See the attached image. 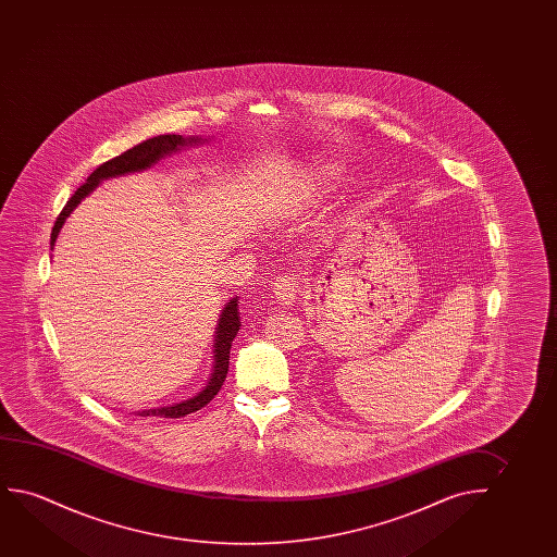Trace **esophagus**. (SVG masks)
<instances>
[{
  "label": "esophagus",
  "mask_w": 557,
  "mask_h": 557,
  "mask_svg": "<svg viewBox=\"0 0 557 557\" xmlns=\"http://www.w3.org/2000/svg\"><path fill=\"white\" fill-rule=\"evenodd\" d=\"M274 297L277 300V305L283 308H289L295 305L298 298V283L295 282V277H277L274 285Z\"/></svg>",
  "instance_id": "34e87169"
}]
</instances>
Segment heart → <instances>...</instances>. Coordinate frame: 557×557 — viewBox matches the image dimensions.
Segmentation results:
<instances>
[{"instance_id":"1","label":"heart","mask_w":557,"mask_h":557,"mask_svg":"<svg viewBox=\"0 0 557 557\" xmlns=\"http://www.w3.org/2000/svg\"><path fill=\"white\" fill-rule=\"evenodd\" d=\"M343 173L341 163L335 160H315L306 168L300 181V196L306 201L320 198L321 194L333 186L336 178Z\"/></svg>"}]
</instances>
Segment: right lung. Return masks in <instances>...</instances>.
<instances>
[{"label": "right lung", "mask_w": 557, "mask_h": 557, "mask_svg": "<svg viewBox=\"0 0 557 557\" xmlns=\"http://www.w3.org/2000/svg\"><path fill=\"white\" fill-rule=\"evenodd\" d=\"M207 138L201 137H183V135H160V137L148 138L145 143L131 148L122 156H117L114 160L102 163L87 176L84 186L77 188L76 194L66 201V206L62 209L59 219L54 222L53 232H51V251L57 244V237L61 234L64 222L69 219L72 211L91 194L102 181L107 178H115V176L129 175V173H138L152 168L153 163H158L161 158L178 152L181 148L188 146L206 145ZM242 327L239 320V297L230 298L226 306L222 308L221 318L216 321V331H214L213 341V371L207 381L206 386L190 399H184L181 404L165 405V407H156V409H143L135 414L138 417H160V419H181L190 412L199 411L201 407H206L213 399L222 382L226 379L230 363V348L236 338L237 331Z\"/></svg>", "instance_id": "right-lung-1"}]
</instances>
